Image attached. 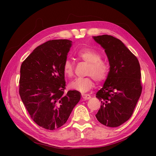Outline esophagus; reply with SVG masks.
<instances>
[{
	"mask_svg": "<svg viewBox=\"0 0 156 156\" xmlns=\"http://www.w3.org/2000/svg\"><path fill=\"white\" fill-rule=\"evenodd\" d=\"M82 97L84 100H89V99L91 98V96L89 95V94H82Z\"/></svg>",
	"mask_w": 156,
	"mask_h": 156,
	"instance_id": "esophagus-1",
	"label": "esophagus"
}]
</instances>
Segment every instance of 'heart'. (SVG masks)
Instances as JSON below:
<instances>
[{
  "mask_svg": "<svg viewBox=\"0 0 156 156\" xmlns=\"http://www.w3.org/2000/svg\"><path fill=\"white\" fill-rule=\"evenodd\" d=\"M77 57L88 64L86 74L90 76L74 79L69 84L70 88L84 93L94 87L93 78L98 83L103 82L107 79L109 72V65L106 60L101 58V54L98 51L90 48H84L78 52ZM63 72L67 77H73L74 67L71 61H65Z\"/></svg>",
  "mask_w": 156,
  "mask_h": 156,
  "instance_id": "heart-1",
  "label": "heart"
}]
</instances>
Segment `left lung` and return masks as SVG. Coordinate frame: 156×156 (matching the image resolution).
<instances>
[{
    "label": "left lung",
    "instance_id": "obj_1",
    "mask_svg": "<svg viewBox=\"0 0 156 156\" xmlns=\"http://www.w3.org/2000/svg\"><path fill=\"white\" fill-rule=\"evenodd\" d=\"M93 38L105 49L110 65L103 88L96 93L101 105L96 117L107 127H118L130 119L142 92L140 64L120 40L107 34Z\"/></svg>",
    "mask_w": 156,
    "mask_h": 156
}]
</instances>
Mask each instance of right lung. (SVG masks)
<instances>
[{
  "label": "right lung",
  "mask_w": 156,
  "mask_h": 156,
  "mask_svg": "<svg viewBox=\"0 0 156 156\" xmlns=\"http://www.w3.org/2000/svg\"><path fill=\"white\" fill-rule=\"evenodd\" d=\"M68 40H53L39 45L23 61L20 95L31 119L39 126L54 130L67 122L81 93L64 94L63 65L72 46Z\"/></svg>",
  "instance_id": "obj_1"
}]
</instances>
